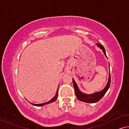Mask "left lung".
<instances>
[{"label":"left lung","mask_w":129,"mask_h":129,"mask_svg":"<svg viewBox=\"0 0 129 129\" xmlns=\"http://www.w3.org/2000/svg\"><path fill=\"white\" fill-rule=\"evenodd\" d=\"M96 45L99 47V48L101 49L103 51L104 54L105 55V56L107 57L106 53V50L104 48V47L102 45L99 44H96ZM109 68H110V64H109ZM73 80V86H74L75 88V94L76 95V97L77 98L79 101L84 102H86V103H96L99 101L101 98H103L104 95H105L106 92L107 91L108 89H109L110 85V83H111V77H110V72H109V80H108V82L107 85H106L105 87L104 88V89H102L101 91L99 92H94L91 94H87L85 93H83L82 92H81L78 86H77L76 83L75 82V80L72 78Z\"/></svg>","instance_id":"8db88e82"}]
</instances>
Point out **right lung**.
Wrapping results in <instances>:
<instances>
[{"label":"right lung","instance_id":"obj_1","mask_svg":"<svg viewBox=\"0 0 129 129\" xmlns=\"http://www.w3.org/2000/svg\"><path fill=\"white\" fill-rule=\"evenodd\" d=\"M59 86V85H58ZM58 88H57V92H56V95H55L52 98V99L50 100V101L47 102H45V103H41V104H34V103H31V105H34V106H44V105H48V104L49 103H52V102H54L57 99V96H58Z\"/></svg>","mask_w":129,"mask_h":129}]
</instances>
